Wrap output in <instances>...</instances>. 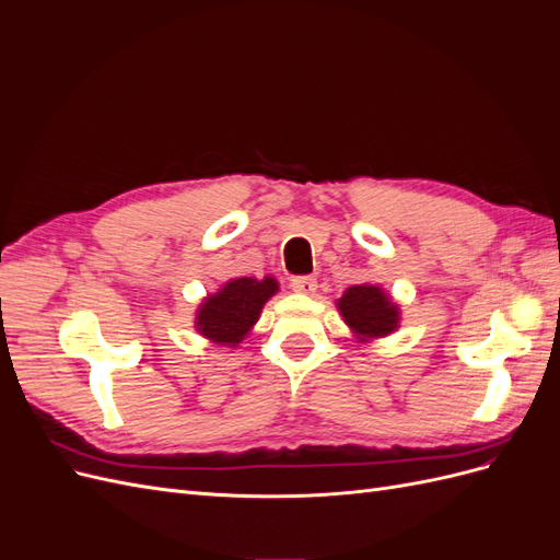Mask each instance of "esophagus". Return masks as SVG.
<instances>
[{
	"label": "esophagus",
	"mask_w": 560,
	"mask_h": 560,
	"mask_svg": "<svg viewBox=\"0 0 560 560\" xmlns=\"http://www.w3.org/2000/svg\"><path fill=\"white\" fill-rule=\"evenodd\" d=\"M292 290L299 294H313L317 290V280L313 276L292 278Z\"/></svg>",
	"instance_id": "esophagus-1"
}]
</instances>
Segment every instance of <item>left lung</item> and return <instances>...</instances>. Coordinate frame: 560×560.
I'll use <instances>...</instances> for the list:
<instances>
[{
	"label": "left lung",
	"instance_id": "obj_1",
	"mask_svg": "<svg viewBox=\"0 0 560 560\" xmlns=\"http://www.w3.org/2000/svg\"><path fill=\"white\" fill-rule=\"evenodd\" d=\"M336 306L360 341L383 338L399 327V306L376 284L348 287Z\"/></svg>",
	"mask_w": 560,
	"mask_h": 560
}]
</instances>
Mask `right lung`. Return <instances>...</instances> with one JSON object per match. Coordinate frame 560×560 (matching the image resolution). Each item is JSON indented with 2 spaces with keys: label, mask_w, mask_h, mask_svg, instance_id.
<instances>
[{
  "label": "right lung",
  "mask_w": 560,
  "mask_h": 560,
  "mask_svg": "<svg viewBox=\"0 0 560 560\" xmlns=\"http://www.w3.org/2000/svg\"><path fill=\"white\" fill-rule=\"evenodd\" d=\"M278 292L276 278H235L222 290L202 299L196 313V331L212 343L235 348L257 325L264 303Z\"/></svg>",
  "instance_id": "1"
}]
</instances>
